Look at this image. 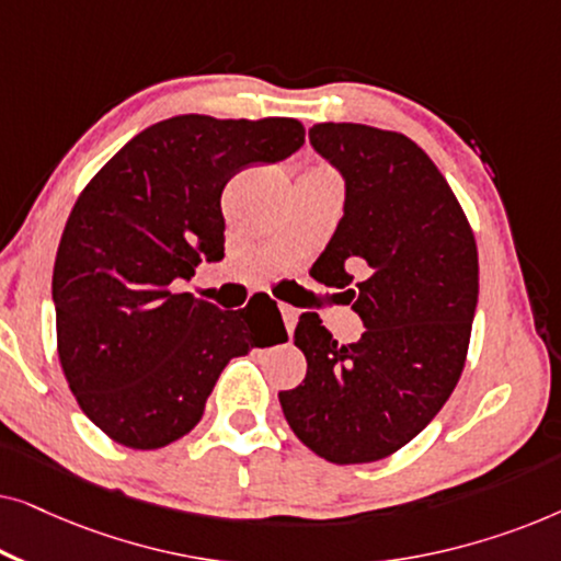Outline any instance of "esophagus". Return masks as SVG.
I'll return each mask as SVG.
<instances>
[{
	"mask_svg": "<svg viewBox=\"0 0 561 561\" xmlns=\"http://www.w3.org/2000/svg\"><path fill=\"white\" fill-rule=\"evenodd\" d=\"M280 309V317H283V324H286V329H288V334L294 332L296 329V319H298V313H296V309L294 306H288V304H280L278 306Z\"/></svg>",
	"mask_w": 561,
	"mask_h": 561,
	"instance_id": "esophagus-1",
	"label": "esophagus"
}]
</instances>
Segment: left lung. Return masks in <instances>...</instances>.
I'll use <instances>...</instances> for the list:
<instances>
[{
	"label": "left lung",
	"instance_id": "8db88e82",
	"mask_svg": "<svg viewBox=\"0 0 561 561\" xmlns=\"http://www.w3.org/2000/svg\"><path fill=\"white\" fill-rule=\"evenodd\" d=\"M309 140L347 188L313 273L324 286H352L365 332L336 344L317 313H301L294 344L306 355V378L280 390V409L327 462H378L424 432L462 375L478 244L447 179L405 135L321 122ZM352 266L364 271L357 284Z\"/></svg>",
	"mask_w": 561,
	"mask_h": 561
}]
</instances>
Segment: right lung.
Instances as JSON below:
<instances>
[{
	"mask_svg": "<svg viewBox=\"0 0 561 561\" xmlns=\"http://www.w3.org/2000/svg\"><path fill=\"white\" fill-rule=\"evenodd\" d=\"M304 135L290 117L181 114L135 135L76 198L53 267L58 357L81 411L122 447L181 439L229 359L288 340L271 296L221 311L175 283L225 257L227 181Z\"/></svg>",
	"mask_w": 561,
	"mask_h": 561,
	"instance_id": "right-lung-1",
	"label": "right lung"
}]
</instances>
